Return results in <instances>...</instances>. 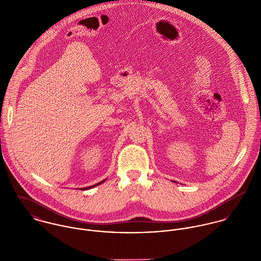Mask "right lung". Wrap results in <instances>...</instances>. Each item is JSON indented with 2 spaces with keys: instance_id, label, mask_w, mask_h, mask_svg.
<instances>
[{
  "instance_id": "add662e5",
  "label": "right lung",
  "mask_w": 261,
  "mask_h": 261,
  "mask_svg": "<svg viewBox=\"0 0 261 261\" xmlns=\"http://www.w3.org/2000/svg\"><path fill=\"white\" fill-rule=\"evenodd\" d=\"M105 181H106V180H103V181H101V182H99V183H97V184H95V185H93V186L86 187V188H81L80 190H87V189H91V188H93V187L98 186V185L102 184Z\"/></svg>"
}]
</instances>
